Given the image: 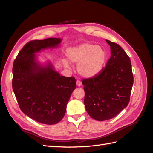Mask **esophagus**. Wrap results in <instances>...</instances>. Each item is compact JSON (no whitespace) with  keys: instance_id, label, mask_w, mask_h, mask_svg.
<instances>
[{"instance_id":"obj_1","label":"esophagus","mask_w":153,"mask_h":153,"mask_svg":"<svg viewBox=\"0 0 153 153\" xmlns=\"http://www.w3.org/2000/svg\"><path fill=\"white\" fill-rule=\"evenodd\" d=\"M76 85L78 86V87H80V86L82 85V83H81V82L79 81V80H77V81L76 82Z\"/></svg>"}]
</instances>
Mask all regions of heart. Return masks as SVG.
I'll use <instances>...</instances> for the list:
<instances>
[{
    "label": "heart",
    "mask_w": 153,
    "mask_h": 153,
    "mask_svg": "<svg viewBox=\"0 0 153 153\" xmlns=\"http://www.w3.org/2000/svg\"><path fill=\"white\" fill-rule=\"evenodd\" d=\"M66 57L69 62L78 64L77 71L82 76L89 78L96 76L101 71L106 54L100 46L85 43L69 48L66 51ZM68 62L67 60L63 61L66 68L69 67Z\"/></svg>",
    "instance_id": "heart-1"
}]
</instances>
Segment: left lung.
<instances>
[{"label":"left lung","mask_w":153,"mask_h":153,"mask_svg":"<svg viewBox=\"0 0 153 153\" xmlns=\"http://www.w3.org/2000/svg\"><path fill=\"white\" fill-rule=\"evenodd\" d=\"M111 57L96 76L82 81L87 112L95 120L110 119L126 108L133 84L130 59L117 43L106 40Z\"/></svg>","instance_id":"obj_1"}]
</instances>
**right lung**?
Segmentation results:
<instances>
[{
  "label": "right lung",
  "instance_id": "obj_1",
  "mask_svg": "<svg viewBox=\"0 0 153 153\" xmlns=\"http://www.w3.org/2000/svg\"><path fill=\"white\" fill-rule=\"evenodd\" d=\"M61 38H50L27 43L18 53L13 67V90L21 110L39 123L61 121L76 88L75 77L60 75L51 61L41 64V50L58 48Z\"/></svg>",
  "mask_w": 153,
  "mask_h": 153
}]
</instances>
